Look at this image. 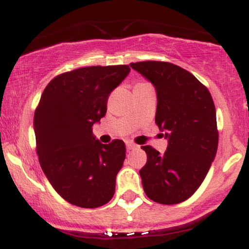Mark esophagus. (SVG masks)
Returning a JSON list of instances; mask_svg holds the SVG:
<instances>
[{
  "mask_svg": "<svg viewBox=\"0 0 249 249\" xmlns=\"http://www.w3.org/2000/svg\"><path fill=\"white\" fill-rule=\"evenodd\" d=\"M126 148H127V151L134 150V148H137V145L132 142H126Z\"/></svg>",
  "mask_w": 249,
  "mask_h": 249,
  "instance_id": "obj_1",
  "label": "esophagus"
}]
</instances>
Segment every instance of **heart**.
I'll return each mask as SVG.
<instances>
[{
    "mask_svg": "<svg viewBox=\"0 0 249 249\" xmlns=\"http://www.w3.org/2000/svg\"><path fill=\"white\" fill-rule=\"evenodd\" d=\"M138 84H142V83H138Z\"/></svg>",
    "mask_w": 249,
    "mask_h": 249,
    "instance_id": "obj_1",
    "label": "heart"
}]
</instances>
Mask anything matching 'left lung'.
Segmentation results:
<instances>
[{"label":"left lung","instance_id":"obj_1","mask_svg":"<svg viewBox=\"0 0 249 249\" xmlns=\"http://www.w3.org/2000/svg\"><path fill=\"white\" fill-rule=\"evenodd\" d=\"M156 88V124L168 141L166 151L146 145L139 171L146 196L162 205L185 201L198 190L215 158L219 133L208 89L192 73L168 62L131 63Z\"/></svg>","mask_w":249,"mask_h":249}]
</instances>
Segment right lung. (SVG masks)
I'll list each match as a JSON object with an SVG mask.
<instances>
[{"instance_id": "1", "label": "right lung", "mask_w": 249, "mask_h": 249, "mask_svg": "<svg viewBox=\"0 0 249 249\" xmlns=\"http://www.w3.org/2000/svg\"><path fill=\"white\" fill-rule=\"evenodd\" d=\"M130 70L128 65L79 68L56 76L43 91L34 116L36 152L45 177L71 205L96 208L115 194L126 148L121 139L102 144L92 126Z\"/></svg>"}]
</instances>
